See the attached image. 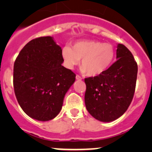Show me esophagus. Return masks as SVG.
Returning <instances> with one entry per match:
<instances>
[{
    "label": "esophagus",
    "mask_w": 152,
    "mask_h": 152,
    "mask_svg": "<svg viewBox=\"0 0 152 152\" xmlns=\"http://www.w3.org/2000/svg\"><path fill=\"white\" fill-rule=\"evenodd\" d=\"M76 79H77V80H79V81H81L82 79V77H81V76H79V75H76Z\"/></svg>",
    "instance_id": "obj_1"
}]
</instances>
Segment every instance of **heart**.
Returning <instances> with one entry per match:
<instances>
[{"label": "heart", "mask_w": 152, "mask_h": 152, "mask_svg": "<svg viewBox=\"0 0 152 152\" xmlns=\"http://www.w3.org/2000/svg\"><path fill=\"white\" fill-rule=\"evenodd\" d=\"M115 55V50L112 44L95 40L78 42L72 48L65 47L62 51L66 67L73 69L82 59L81 69L89 76L103 74L111 66Z\"/></svg>", "instance_id": "obj_1"}]
</instances>
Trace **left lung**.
Returning <instances> with one entry per match:
<instances>
[{
  "label": "left lung",
  "mask_w": 152,
  "mask_h": 152,
  "mask_svg": "<svg viewBox=\"0 0 152 152\" xmlns=\"http://www.w3.org/2000/svg\"><path fill=\"white\" fill-rule=\"evenodd\" d=\"M117 61L103 74L85 79V102L90 115L102 122H111L129 107L135 90L137 65L132 53L118 44Z\"/></svg>",
  "instance_id": "1"
}]
</instances>
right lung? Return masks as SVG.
I'll return each mask as SVG.
<instances>
[{
  "instance_id": "add662e5",
  "label": "right lung",
  "mask_w": 152,
  "mask_h": 152,
  "mask_svg": "<svg viewBox=\"0 0 152 152\" xmlns=\"http://www.w3.org/2000/svg\"><path fill=\"white\" fill-rule=\"evenodd\" d=\"M62 48L52 37L28 42L18 54L13 72L17 100L29 117L41 121L54 118L76 75L62 65Z\"/></svg>"
}]
</instances>
